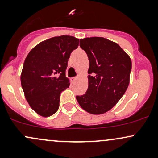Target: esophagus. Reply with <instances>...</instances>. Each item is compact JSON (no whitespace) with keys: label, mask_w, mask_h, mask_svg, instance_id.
<instances>
[{"label":"esophagus","mask_w":158,"mask_h":158,"mask_svg":"<svg viewBox=\"0 0 158 158\" xmlns=\"http://www.w3.org/2000/svg\"><path fill=\"white\" fill-rule=\"evenodd\" d=\"M77 79V77H72L71 79H70V81H72V82H75V81Z\"/></svg>","instance_id":"34e87169"}]
</instances>
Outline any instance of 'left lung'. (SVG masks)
<instances>
[{
    "instance_id": "left-lung-1",
    "label": "left lung",
    "mask_w": 158,
    "mask_h": 158,
    "mask_svg": "<svg viewBox=\"0 0 158 158\" xmlns=\"http://www.w3.org/2000/svg\"><path fill=\"white\" fill-rule=\"evenodd\" d=\"M80 48L89 59L88 88L77 96L88 113L102 114L119 102L129 84L131 61L119 45L102 37L80 39Z\"/></svg>"
}]
</instances>
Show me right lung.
Segmentation results:
<instances>
[{
    "instance_id": "add662e5",
    "label": "right lung",
    "mask_w": 158,
    "mask_h": 158,
    "mask_svg": "<svg viewBox=\"0 0 158 158\" xmlns=\"http://www.w3.org/2000/svg\"><path fill=\"white\" fill-rule=\"evenodd\" d=\"M79 39L61 35L42 41L27 55L21 75L23 93L32 109L44 117L59 108L60 94L70 86L65 76L70 53Z\"/></svg>"
}]
</instances>
